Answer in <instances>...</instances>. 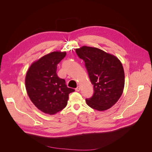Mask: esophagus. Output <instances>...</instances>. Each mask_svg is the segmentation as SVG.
<instances>
[{
    "instance_id": "esophagus-1",
    "label": "esophagus",
    "mask_w": 152,
    "mask_h": 152,
    "mask_svg": "<svg viewBox=\"0 0 152 152\" xmlns=\"http://www.w3.org/2000/svg\"><path fill=\"white\" fill-rule=\"evenodd\" d=\"M80 89H81V87H80V86H79L75 89V90H76L77 92H79V91H80Z\"/></svg>"
}]
</instances>
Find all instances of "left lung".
Masks as SVG:
<instances>
[{"label":"left lung","mask_w":152,"mask_h":152,"mask_svg":"<svg viewBox=\"0 0 152 152\" xmlns=\"http://www.w3.org/2000/svg\"><path fill=\"white\" fill-rule=\"evenodd\" d=\"M78 57L85 62L94 94L86 99L87 104L98 111L113 106L120 98L124 86L122 64L115 56L95 47L83 46L76 49Z\"/></svg>","instance_id":"obj_1"}]
</instances>
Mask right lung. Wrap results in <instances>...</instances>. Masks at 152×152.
<instances>
[{"instance_id": "right-lung-1", "label": "right lung", "mask_w": 152, "mask_h": 152, "mask_svg": "<svg viewBox=\"0 0 152 152\" xmlns=\"http://www.w3.org/2000/svg\"><path fill=\"white\" fill-rule=\"evenodd\" d=\"M65 52H53L34 61L27 71L26 89L34 105L42 112L54 115L67 105L69 94L75 91L57 74V65Z\"/></svg>"}]
</instances>
